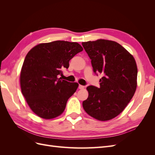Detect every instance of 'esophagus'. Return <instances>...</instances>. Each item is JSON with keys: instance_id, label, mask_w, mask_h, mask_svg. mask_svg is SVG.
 I'll use <instances>...</instances> for the list:
<instances>
[{"instance_id": "obj_1", "label": "esophagus", "mask_w": 155, "mask_h": 155, "mask_svg": "<svg viewBox=\"0 0 155 155\" xmlns=\"http://www.w3.org/2000/svg\"><path fill=\"white\" fill-rule=\"evenodd\" d=\"M84 88H85V87H84L83 85H79V89H83Z\"/></svg>"}]
</instances>
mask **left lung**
<instances>
[{"label": "left lung", "mask_w": 155, "mask_h": 155, "mask_svg": "<svg viewBox=\"0 0 155 155\" xmlns=\"http://www.w3.org/2000/svg\"><path fill=\"white\" fill-rule=\"evenodd\" d=\"M82 45L91 59L94 72L104 75L99 88L87 87L88 97L83 102V109L96 120H111L124 110L134 94L137 63L133 56L115 41L98 39Z\"/></svg>", "instance_id": "1"}]
</instances>
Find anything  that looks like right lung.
<instances>
[{
	"label": "right lung",
	"instance_id": "right-lung-1",
	"mask_svg": "<svg viewBox=\"0 0 155 155\" xmlns=\"http://www.w3.org/2000/svg\"><path fill=\"white\" fill-rule=\"evenodd\" d=\"M83 50L78 43L55 41L37 45L27 54L21 72V87L35 114L52 119L63 113L78 83L58 78L61 69L68 68L70 60Z\"/></svg>",
	"mask_w": 155,
	"mask_h": 155
}]
</instances>
